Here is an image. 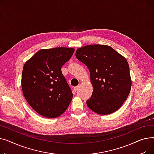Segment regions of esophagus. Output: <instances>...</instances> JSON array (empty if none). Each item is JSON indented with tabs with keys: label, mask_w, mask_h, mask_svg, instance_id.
<instances>
[{
	"label": "esophagus",
	"mask_w": 154,
	"mask_h": 154,
	"mask_svg": "<svg viewBox=\"0 0 154 154\" xmlns=\"http://www.w3.org/2000/svg\"><path fill=\"white\" fill-rule=\"evenodd\" d=\"M79 88V86H75V88H74V91L75 92H76L77 90H78V89Z\"/></svg>",
	"instance_id": "esophagus-1"
}]
</instances>
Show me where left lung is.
Listing matches in <instances>:
<instances>
[{
    "mask_svg": "<svg viewBox=\"0 0 154 154\" xmlns=\"http://www.w3.org/2000/svg\"><path fill=\"white\" fill-rule=\"evenodd\" d=\"M75 55L90 73L94 89L86 101L88 107L102 115L118 110L127 99L132 86L127 60L106 45H86L78 48Z\"/></svg>",
    "mask_w": 154,
    "mask_h": 154,
    "instance_id": "left-lung-1",
    "label": "left lung"
}]
</instances>
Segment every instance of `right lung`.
Masks as SVG:
<instances>
[{
	"label": "right lung",
	"instance_id": "1",
	"mask_svg": "<svg viewBox=\"0 0 154 154\" xmlns=\"http://www.w3.org/2000/svg\"><path fill=\"white\" fill-rule=\"evenodd\" d=\"M74 51L66 47L42 49L25 63L21 81L23 96L32 109L45 117L61 116L72 100L61 66Z\"/></svg>",
	"mask_w": 154,
	"mask_h": 154
}]
</instances>
